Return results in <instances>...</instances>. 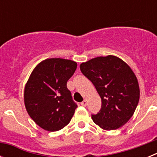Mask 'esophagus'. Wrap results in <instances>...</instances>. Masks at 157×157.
I'll return each mask as SVG.
<instances>
[{"instance_id":"1","label":"esophagus","mask_w":157,"mask_h":157,"mask_svg":"<svg viewBox=\"0 0 157 157\" xmlns=\"http://www.w3.org/2000/svg\"><path fill=\"white\" fill-rule=\"evenodd\" d=\"M86 105H87V101L86 99L83 100V101L81 102V105H82V106L86 107Z\"/></svg>"}]
</instances>
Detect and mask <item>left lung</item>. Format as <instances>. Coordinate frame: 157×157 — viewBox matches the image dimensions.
I'll use <instances>...</instances> for the list:
<instances>
[{"instance_id": "obj_1", "label": "left lung", "mask_w": 157, "mask_h": 157, "mask_svg": "<svg viewBox=\"0 0 157 157\" xmlns=\"http://www.w3.org/2000/svg\"><path fill=\"white\" fill-rule=\"evenodd\" d=\"M101 98L93 121L106 130H116L132 117L140 98L138 82L130 67L117 56H99L80 64Z\"/></svg>"}]
</instances>
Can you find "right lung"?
I'll return each instance as SVG.
<instances>
[{
  "mask_svg": "<svg viewBox=\"0 0 157 157\" xmlns=\"http://www.w3.org/2000/svg\"><path fill=\"white\" fill-rule=\"evenodd\" d=\"M77 63L51 58L41 61L32 71L24 89V104L29 116L48 131H57L70 123L77 105L67 82Z\"/></svg>",
  "mask_w": 157,
  "mask_h": 157,
  "instance_id": "1",
  "label": "right lung"
}]
</instances>
